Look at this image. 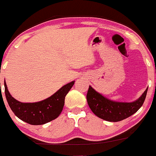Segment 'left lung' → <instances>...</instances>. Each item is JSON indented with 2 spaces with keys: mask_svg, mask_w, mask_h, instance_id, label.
I'll use <instances>...</instances> for the list:
<instances>
[{
  "mask_svg": "<svg viewBox=\"0 0 156 156\" xmlns=\"http://www.w3.org/2000/svg\"><path fill=\"white\" fill-rule=\"evenodd\" d=\"M147 88L141 97L131 103L115 102L106 98L89 86L86 98L90 109L98 117L108 122H119L131 116L142 107Z\"/></svg>",
  "mask_w": 156,
  "mask_h": 156,
  "instance_id": "left-lung-1",
  "label": "left lung"
}]
</instances>
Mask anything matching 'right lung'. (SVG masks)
Here are the masks:
<instances>
[{
  "label": "right lung",
  "mask_w": 156,
  "mask_h": 156,
  "mask_svg": "<svg viewBox=\"0 0 156 156\" xmlns=\"http://www.w3.org/2000/svg\"><path fill=\"white\" fill-rule=\"evenodd\" d=\"M74 81L61 88L51 97L36 103H22L12 97L4 81L5 95L8 104L14 114L22 121L34 126L43 125L57 118L63 110L65 98Z\"/></svg>",
  "instance_id": "add662e5"
}]
</instances>
